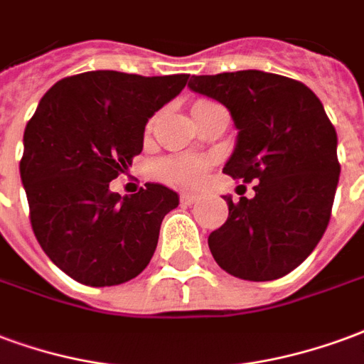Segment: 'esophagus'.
Masks as SVG:
<instances>
[{"instance_id":"esophagus-1","label":"esophagus","mask_w":364,"mask_h":364,"mask_svg":"<svg viewBox=\"0 0 364 364\" xmlns=\"http://www.w3.org/2000/svg\"><path fill=\"white\" fill-rule=\"evenodd\" d=\"M198 200H200L198 193H182V196H180V201H182L184 205H193Z\"/></svg>"}]
</instances>
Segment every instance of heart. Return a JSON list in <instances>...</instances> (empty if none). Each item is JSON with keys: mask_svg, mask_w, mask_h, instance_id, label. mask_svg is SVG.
<instances>
[{"mask_svg": "<svg viewBox=\"0 0 364 364\" xmlns=\"http://www.w3.org/2000/svg\"><path fill=\"white\" fill-rule=\"evenodd\" d=\"M198 105H205V100H201ZM156 172L161 174V178L168 180L172 184H196V182H200L205 172V163L192 161V159L166 161V163L159 164Z\"/></svg>", "mask_w": 364, "mask_h": 364, "instance_id": "obj_1", "label": "heart"}]
</instances>
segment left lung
I'll return each instance as SVG.
<instances>
[{"label":"left lung","mask_w":364,"mask_h":364,"mask_svg":"<svg viewBox=\"0 0 364 364\" xmlns=\"http://www.w3.org/2000/svg\"><path fill=\"white\" fill-rule=\"evenodd\" d=\"M190 91L221 102L237 127L223 172L254 182L209 235L215 262L246 281L279 279L316 248L339 182L338 134L306 85L267 71L192 75Z\"/></svg>","instance_id":"1"}]
</instances>
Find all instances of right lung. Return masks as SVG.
Masks as SVG:
<instances>
[{"label":"right lung","mask_w":364,"mask_h":364,"mask_svg":"<svg viewBox=\"0 0 364 364\" xmlns=\"http://www.w3.org/2000/svg\"><path fill=\"white\" fill-rule=\"evenodd\" d=\"M188 77L85 71L58 81L38 102L23 135L21 182L34 237L71 279L120 285L153 258L178 193L147 182L122 198L110 182L141 153L149 118L178 97Z\"/></svg>","instance_id":"1"}]
</instances>
